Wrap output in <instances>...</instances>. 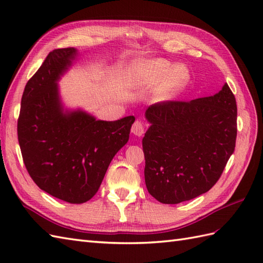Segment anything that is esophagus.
Returning a JSON list of instances; mask_svg holds the SVG:
<instances>
[{
	"instance_id": "34e87169",
	"label": "esophagus",
	"mask_w": 263,
	"mask_h": 263,
	"mask_svg": "<svg viewBox=\"0 0 263 263\" xmlns=\"http://www.w3.org/2000/svg\"><path fill=\"white\" fill-rule=\"evenodd\" d=\"M131 132L137 137H141L143 135V132H144V126L142 124V122L141 121H136L135 123H133Z\"/></svg>"
}]
</instances>
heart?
<instances>
[{"label":"heart","mask_w":263,"mask_h":263,"mask_svg":"<svg viewBox=\"0 0 263 263\" xmlns=\"http://www.w3.org/2000/svg\"><path fill=\"white\" fill-rule=\"evenodd\" d=\"M190 81V72L185 65L176 64L164 59L139 61L128 72V85L135 89H155L154 99L166 103L176 98Z\"/></svg>","instance_id":"1"}]
</instances>
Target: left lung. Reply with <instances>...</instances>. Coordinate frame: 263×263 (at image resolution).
<instances>
[{
  "instance_id": "obj_1",
  "label": "left lung",
  "mask_w": 263,
  "mask_h": 263,
  "mask_svg": "<svg viewBox=\"0 0 263 263\" xmlns=\"http://www.w3.org/2000/svg\"><path fill=\"white\" fill-rule=\"evenodd\" d=\"M150 127L142 139L148 192L176 204L208 192L234 153L237 106L231 88L191 102L149 106Z\"/></svg>"
}]
</instances>
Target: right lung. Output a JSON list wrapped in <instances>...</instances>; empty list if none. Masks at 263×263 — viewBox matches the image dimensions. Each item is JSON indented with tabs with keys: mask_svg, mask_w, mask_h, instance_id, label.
Wrapping results in <instances>:
<instances>
[{
	"mask_svg": "<svg viewBox=\"0 0 263 263\" xmlns=\"http://www.w3.org/2000/svg\"><path fill=\"white\" fill-rule=\"evenodd\" d=\"M77 54L73 47L49 52L27 82L18 119L22 159L32 181L69 203H83L97 193L136 120L99 121L86 111L63 110L58 81Z\"/></svg>",
	"mask_w": 263,
	"mask_h": 263,
	"instance_id": "add662e5",
	"label": "right lung"
}]
</instances>
